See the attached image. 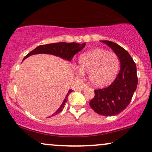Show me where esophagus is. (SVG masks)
<instances>
[{
	"mask_svg": "<svg viewBox=\"0 0 152 152\" xmlns=\"http://www.w3.org/2000/svg\"><path fill=\"white\" fill-rule=\"evenodd\" d=\"M88 88V86L87 85V84H84V85L82 86L81 89L82 90H85V89H86V88Z\"/></svg>",
	"mask_w": 152,
	"mask_h": 152,
	"instance_id": "obj_1",
	"label": "esophagus"
}]
</instances>
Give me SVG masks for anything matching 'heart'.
Instances as JSON below:
<instances>
[{
    "label": "heart",
    "instance_id": "1",
    "mask_svg": "<svg viewBox=\"0 0 152 152\" xmlns=\"http://www.w3.org/2000/svg\"><path fill=\"white\" fill-rule=\"evenodd\" d=\"M78 74L89 73V80L95 87L104 88L115 80L120 68V59L114 53L94 48L82 54L78 59Z\"/></svg>",
    "mask_w": 152,
    "mask_h": 152
}]
</instances>
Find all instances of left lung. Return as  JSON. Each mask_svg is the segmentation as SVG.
<instances>
[{"label": "left lung", "instance_id": "left-lung-1", "mask_svg": "<svg viewBox=\"0 0 152 152\" xmlns=\"http://www.w3.org/2000/svg\"><path fill=\"white\" fill-rule=\"evenodd\" d=\"M101 42L107 44L118 55L121 69L110 86L95 90V97L90 100V106L97 114L111 116L122 112L131 101L137 86V68L130 54L121 46L109 41Z\"/></svg>", "mask_w": 152, "mask_h": 152}]
</instances>
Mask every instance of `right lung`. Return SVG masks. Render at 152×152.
I'll list each match as a JSON object with an SVG mask.
<instances>
[{
	"label": "right lung",
	"mask_w": 152,
	"mask_h": 152,
	"mask_svg": "<svg viewBox=\"0 0 152 152\" xmlns=\"http://www.w3.org/2000/svg\"><path fill=\"white\" fill-rule=\"evenodd\" d=\"M86 43L79 44L76 43H65V42H62V43H50L46 44V45H42L36 47L35 49L31 51L27 55L24 57L23 60L27 58L28 57L31 55H36V54H50V55H53L55 56H58L61 58L66 59L68 61H72L73 57L76 55V53L80 52L81 50L85 47ZM73 91L72 90H69L68 91V93L65 97V99L63 101V102L59 108L55 111L54 114L50 116L57 115L59 113H60L64 109L65 103L67 101V97L69 94ZM50 118V116H49Z\"/></svg>",
	"instance_id": "right-lung-1"
}]
</instances>
